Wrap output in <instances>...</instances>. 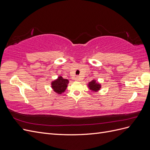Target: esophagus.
<instances>
[{
  "mask_svg": "<svg viewBox=\"0 0 150 150\" xmlns=\"http://www.w3.org/2000/svg\"><path fill=\"white\" fill-rule=\"evenodd\" d=\"M74 79H75L76 81H79L81 80V78H80L79 76H76V78H74Z\"/></svg>",
  "mask_w": 150,
  "mask_h": 150,
  "instance_id": "1",
  "label": "esophagus"
}]
</instances>
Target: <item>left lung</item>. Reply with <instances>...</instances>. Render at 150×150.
I'll return each instance as SVG.
<instances>
[{"label":"left lung","instance_id":"left-lung-1","mask_svg":"<svg viewBox=\"0 0 150 150\" xmlns=\"http://www.w3.org/2000/svg\"><path fill=\"white\" fill-rule=\"evenodd\" d=\"M89 88L91 90H92L93 91H98V90H99L101 88L100 84H99L96 83V81L94 80L92 81L91 82H90L88 84Z\"/></svg>","mask_w":150,"mask_h":150}]
</instances>
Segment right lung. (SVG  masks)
<instances>
[{
  "instance_id": "obj_1",
  "label": "right lung",
  "mask_w": 150,
  "mask_h": 150,
  "mask_svg": "<svg viewBox=\"0 0 150 150\" xmlns=\"http://www.w3.org/2000/svg\"><path fill=\"white\" fill-rule=\"evenodd\" d=\"M68 82L69 81L67 79H63L61 76H59L57 79L54 81L52 83V88L55 92L58 94H61L64 92L67 86Z\"/></svg>"
}]
</instances>
